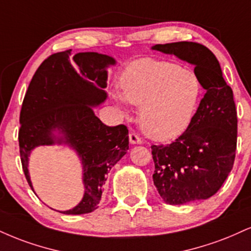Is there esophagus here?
<instances>
[{"label":"esophagus","mask_w":251,"mask_h":251,"mask_svg":"<svg viewBox=\"0 0 251 251\" xmlns=\"http://www.w3.org/2000/svg\"><path fill=\"white\" fill-rule=\"evenodd\" d=\"M128 139H129V143L132 145L141 144V139L139 138V135L137 133H134V132H132V133L128 134Z\"/></svg>","instance_id":"esophagus-1"}]
</instances>
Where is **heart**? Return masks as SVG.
Instances as JSON below:
<instances>
[{"mask_svg": "<svg viewBox=\"0 0 251 251\" xmlns=\"http://www.w3.org/2000/svg\"><path fill=\"white\" fill-rule=\"evenodd\" d=\"M120 84L124 98L141 106V128L160 141L177 138L188 128L202 92L194 71L151 58L131 63ZM124 98L114 95L120 104Z\"/></svg>", "mask_w": 251, "mask_h": 251, "instance_id": "obj_1", "label": "heart"}]
</instances>
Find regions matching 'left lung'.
Instances as JSON below:
<instances>
[{
	"instance_id": "1",
	"label": "left lung",
	"mask_w": 251,
	"mask_h": 251,
	"mask_svg": "<svg viewBox=\"0 0 251 251\" xmlns=\"http://www.w3.org/2000/svg\"><path fill=\"white\" fill-rule=\"evenodd\" d=\"M152 49L194 65L206 90L188 128L172 144L151 147L154 186L168 204L206 200L221 188L234 165L237 113L232 90L223 79L219 60L204 45L176 42Z\"/></svg>"
}]
</instances>
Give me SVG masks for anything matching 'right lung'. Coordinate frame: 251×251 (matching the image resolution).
Returning a JSON list of instances; mask_svg holds the SVG:
<instances>
[{
    "label": "right lung",
    "instance_id": "1",
    "mask_svg": "<svg viewBox=\"0 0 251 251\" xmlns=\"http://www.w3.org/2000/svg\"><path fill=\"white\" fill-rule=\"evenodd\" d=\"M114 64L112 57L98 52L74 57L71 50L53 53L36 70L24 96L19 144L24 175L32 191L28 162L35 147L68 145L83 165V199L63 214L96 210L106 175L128 150L127 127L105 125L92 108L106 99V68Z\"/></svg>",
    "mask_w": 251,
    "mask_h": 251
}]
</instances>
